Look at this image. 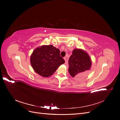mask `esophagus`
Wrapping results in <instances>:
<instances>
[{"mask_svg": "<svg viewBox=\"0 0 120 120\" xmlns=\"http://www.w3.org/2000/svg\"><path fill=\"white\" fill-rule=\"evenodd\" d=\"M64 59L65 61H66V63L67 64V58H66V57H64Z\"/></svg>", "mask_w": 120, "mask_h": 120, "instance_id": "obj_1", "label": "esophagus"}]
</instances>
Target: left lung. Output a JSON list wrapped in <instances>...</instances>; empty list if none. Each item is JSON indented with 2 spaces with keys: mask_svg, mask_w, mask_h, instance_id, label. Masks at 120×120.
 Segmentation results:
<instances>
[{
  "mask_svg": "<svg viewBox=\"0 0 120 120\" xmlns=\"http://www.w3.org/2000/svg\"><path fill=\"white\" fill-rule=\"evenodd\" d=\"M68 72L72 77H85L89 73L92 65L88 54L81 49H75L68 60Z\"/></svg>",
  "mask_w": 120,
  "mask_h": 120,
  "instance_id": "obj_1",
  "label": "left lung"
}]
</instances>
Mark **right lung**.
I'll return each instance as SVG.
<instances>
[{
    "instance_id": "1",
    "label": "right lung",
    "mask_w": 120,
    "mask_h": 120,
    "mask_svg": "<svg viewBox=\"0 0 120 120\" xmlns=\"http://www.w3.org/2000/svg\"><path fill=\"white\" fill-rule=\"evenodd\" d=\"M30 63L37 73L43 77H49L65 61L60 56V50L49 45L36 49L31 56Z\"/></svg>"
}]
</instances>
